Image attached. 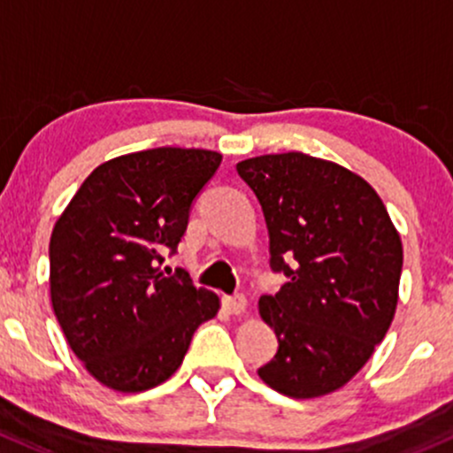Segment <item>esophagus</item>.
<instances>
[{
	"label": "esophagus",
	"instance_id": "34e87169",
	"mask_svg": "<svg viewBox=\"0 0 453 453\" xmlns=\"http://www.w3.org/2000/svg\"><path fill=\"white\" fill-rule=\"evenodd\" d=\"M225 309L231 315H244L248 309V300L242 294L228 296V298H225Z\"/></svg>",
	"mask_w": 453,
	"mask_h": 453
}]
</instances>
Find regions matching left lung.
Returning a JSON list of instances; mask_svg holds the SVG:
<instances>
[{
    "label": "left lung",
    "mask_w": 453,
    "mask_h": 453,
    "mask_svg": "<svg viewBox=\"0 0 453 453\" xmlns=\"http://www.w3.org/2000/svg\"><path fill=\"white\" fill-rule=\"evenodd\" d=\"M237 173L264 209L272 270L289 276L259 300L279 337L259 378L296 400L328 395L361 372L395 318L400 233L376 189L328 159L259 155Z\"/></svg>",
    "instance_id": "left-lung-1"
}]
</instances>
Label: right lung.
Segmentation results:
<instances>
[{"label":"right lung","instance_id":"obj_1","mask_svg":"<svg viewBox=\"0 0 453 453\" xmlns=\"http://www.w3.org/2000/svg\"><path fill=\"white\" fill-rule=\"evenodd\" d=\"M220 162L205 149L120 155L92 170L53 226V313L73 354L108 388L140 393L168 380L194 330L218 315L213 291L162 264Z\"/></svg>","mask_w":453,"mask_h":453}]
</instances>
